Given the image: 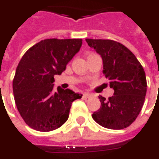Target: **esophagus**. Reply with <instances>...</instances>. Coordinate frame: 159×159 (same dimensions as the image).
<instances>
[{
    "mask_svg": "<svg viewBox=\"0 0 159 159\" xmlns=\"http://www.w3.org/2000/svg\"><path fill=\"white\" fill-rule=\"evenodd\" d=\"M92 97V95L91 94H89V93H84L83 95V100H88V99H89V98H91Z\"/></svg>",
    "mask_w": 159,
    "mask_h": 159,
    "instance_id": "esophagus-1",
    "label": "esophagus"
}]
</instances>
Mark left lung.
<instances>
[{
  "label": "left lung",
  "instance_id": "obj_1",
  "mask_svg": "<svg viewBox=\"0 0 159 159\" xmlns=\"http://www.w3.org/2000/svg\"><path fill=\"white\" fill-rule=\"evenodd\" d=\"M102 58L103 73L110 80L114 94L107 100L99 96L101 107L92 115L102 127L123 129L136 119L147 93L144 69L129 49L112 40L86 39Z\"/></svg>",
  "mask_w": 159,
  "mask_h": 159
}]
</instances>
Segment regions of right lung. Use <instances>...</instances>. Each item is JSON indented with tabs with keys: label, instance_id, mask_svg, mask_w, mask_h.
I'll use <instances>...</instances> for the list:
<instances>
[{
	"label": "right lung",
	"instance_id": "add662e5",
	"mask_svg": "<svg viewBox=\"0 0 159 159\" xmlns=\"http://www.w3.org/2000/svg\"><path fill=\"white\" fill-rule=\"evenodd\" d=\"M82 44V39L42 40L20 59L12 90L18 111L28 126L48 132L67 121L72 102L83 95L60 87L54 90V76L66 70Z\"/></svg>",
	"mask_w": 159,
	"mask_h": 159
}]
</instances>
